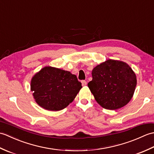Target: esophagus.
Listing matches in <instances>:
<instances>
[{"mask_svg": "<svg viewBox=\"0 0 154 154\" xmlns=\"http://www.w3.org/2000/svg\"><path fill=\"white\" fill-rule=\"evenodd\" d=\"M81 84H82L83 86H85L86 85H87V81H85V80L81 81Z\"/></svg>", "mask_w": 154, "mask_h": 154, "instance_id": "esophagus-1", "label": "esophagus"}]
</instances>
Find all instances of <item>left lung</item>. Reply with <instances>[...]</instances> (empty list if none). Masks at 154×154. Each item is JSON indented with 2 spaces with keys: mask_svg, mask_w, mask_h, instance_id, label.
<instances>
[{
  "mask_svg": "<svg viewBox=\"0 0 154 154\" xmlns=\"http://www.w3.org/2000/svg\"><path fill=\"white\" fill-rule=\"evenodd\" d=\"M88 87L97 102L109 110H116L131 100L136 89L135 73L128 65L109 60L94 67Z\"/></svg>",
  "mask_w": 154,
  "mask_h": 154,
  "instance_id": "left-lung-1",
  "label": "left lung"
}]
</instances>
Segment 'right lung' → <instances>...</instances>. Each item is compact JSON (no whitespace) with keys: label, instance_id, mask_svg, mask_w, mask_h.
I'll return each instance as SVG.
<instances>
[{"label":"right lung","instance_id":"add662e5","mask_svg":"<svg viewBox=\"0 0 154 154\" xmlns=\"http://www.w3.org/2000/svg\"><path fill=\"white\" fill-rule=\"evenodd\" d=\"M82 88L75 75L69 71L45 67L31 81V91L39 105L57 111L65 109L74 100Z\"/></svg>","mask_w":154,"mask_h":154}]
</instances>
